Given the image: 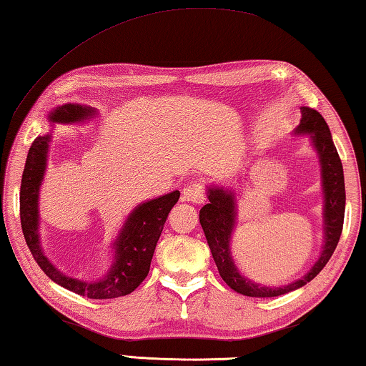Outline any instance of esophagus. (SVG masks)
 Masks as SVG:
<instances>
[{
  "label": "esophagus",
  "mask_w": 366,
  "mask_h": 366,
  "mask_svg": "<svg viewBox=\"0 0 366 366\" xmlns=\"http://www.w3.org/2000/svg\"><path fill=\"white\" fill-rule=\"evenodd\" d=\"M182 200L190 202V204H202L205 200V189L200 182H194L189 184L187 187H184L182 190Z\"/></svg>",
  "instance_id": "1"
}]
</instances>
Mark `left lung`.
<instances>
[{
  "instance_id": "left-lung-1",
  "label": "left lung",
  "mask_w": 366,
  "mask_h": 366,
  "mask_svg": "<svg viewBox=\"0 0 366 366\" xmlns=\"http://www.w3.org/2000/svg\"><path fill=\"white\" fill-rule=\"evenodd\" d=\"M297 133H310L315 149L320 156L322 164V179H324V194H325V244L324 252L320 254L314 268L292 285L285 287H266L254 285L247 277L239 274L233 264L230 254V237L235 225V200L230 190L210 189L209 204L200 209V225L204 228L207 243H209L212 256L220 272L222 280L243 296L249 297H276L281 294L291 292L294 289L302 287L312 281L324 266L329 263L330 256L334 254L337 243H339L343 215H345V182H343V167L339 152L332 141L329 124L325 123L317 110L309 107H301V123L297 127Z\"/></svg>"
}]
</instances>
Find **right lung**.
<instances>
[{
    "label": "right lung",
    "mask_w": 366,
    "mask_h": 366,
    "mask_svg": "<svg viewBox=\"0 0 366 366\" xmlns=\"http://www.w3.org/2000/svg\"><path fill=\"white\" fill-rule=\"evenodd\" d=\"M92 112H94L92 108L69 103V105L59 107L57 110H54L49 114V119L56 123L80 122V119L90 117ZM47 143V136H44V138L39 136L32 141L29 152H27L23 179H21V227H23V235L31 249L32 258L54 282L75 294H80V296L90 299H113L127 296L148 276L157 239H159L162 228H164L169 212L177 204L181 192L174 190V192L162 195L159 199L146 202L128 217L123 232L119 233L117 243H114V248H117L114 264L103 280L97 282L72 280L49 263L39 247V237H37V220H39L37 192H39V185L44 177V169H46Z\"/></svg>",
    "instance_id": "obj_1"
}]
</instances>
